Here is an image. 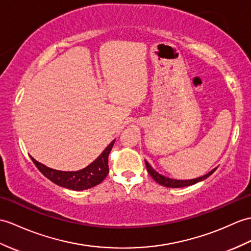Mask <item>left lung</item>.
<instances>
[{"label":"left lung","mask_w":251,"mask_h":251,"mask_svg":"<svg viewBox=\"0 0 251 251\" xmlns=\"http://www.w3.org/2000/svg\"><path fill=\"white\" fill-rule=\"evenodd\" d=\"M145 161V165H147V169H148V172L150 173V176H152L155 182H157L158 184L165 186V187H171V188H180V187H186V186H190V185H194L198 182H201V180L207 178L209 176H212V174L215 172L217 168L213 169L212 171H209L205 176H203L201 177H197V178H192V179H174V178H170V177H167L165 176H161L158 172H156L154 169L151 167V165L147 160Z\"/></svg>","instance_id":"8db88e82"}]
</instances>
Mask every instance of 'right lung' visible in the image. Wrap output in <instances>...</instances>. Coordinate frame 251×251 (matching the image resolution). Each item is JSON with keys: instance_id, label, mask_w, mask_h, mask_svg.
Listing matches in <instances>:
<instances>
[{"instance_id": "1", "label": "right lung", "mask_w": 251, "mask_h": 251, "mask_svg": "<svg viewBox=\"0 0 251 251\" xmlns=\"http://www.w3.org/2000/svg\"><path fill=\"white\" fill-rule=\"evenodd\" d=\"M115 140L110 143L106 150L99 155L97 158L85 167L82 170L79 171H60L54 170L49 167L35 160L31 157L35 166L44 176L50 179L51 182L61 186L64 188H68L72 190H84L94 187V186L100 184L106 178L109 173L108 167V156L111 152Z\"/></svg>"}]
</instances>
